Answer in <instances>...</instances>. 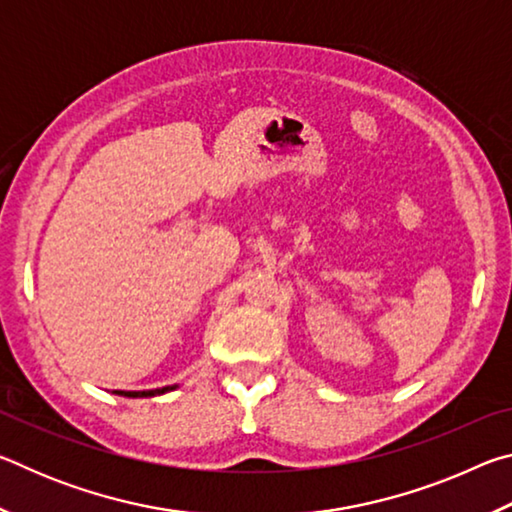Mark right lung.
I'll list each match as a JSON object with an SVG mask.
<instances>
[{
    "label": "right lung",
    "instance_id": "1",
    "mask_svg": "<svg viewBox=\"0 0 512 512\" xmlns=\"http://www.w3.org/2000/svg\"><path fill=\"white\" fill-rule=\"evenodd\" d=\"M176 386H164V388H155V391H115L117 395H124V397H153V395H162V393H169L173 391Z\"/></svg>",
    "mask_w": 512,
    "mask_h": 512
}]
</instances>
